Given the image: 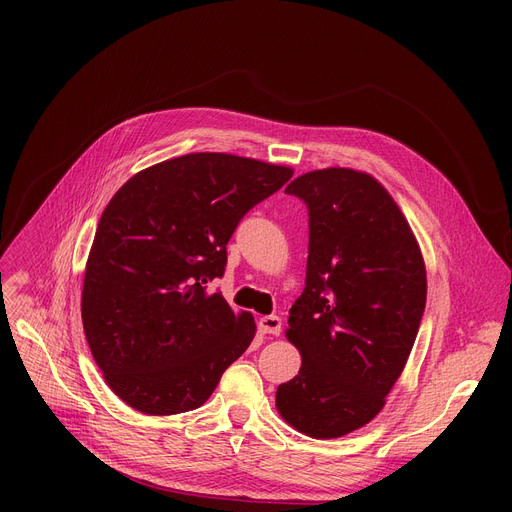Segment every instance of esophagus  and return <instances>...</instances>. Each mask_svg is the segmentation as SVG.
Masks as SVG:
<instances>
[{
  "instance_id": "34e87169",
  "label": "esophagus",
  "mask_w": 512,
  "mask_h": 512,
  "mask_svg": "<svg viewBox=\"0 0 512 512\" xmlns=\"http://www.w3.org/2000/svg\"><path fill=\"white\" fill-rule=\"evenodd\" d=\"M259 330L263 334L278 336L282 332V321L276 315H263V317H259Z\"/></svg>"
}]
</instances>
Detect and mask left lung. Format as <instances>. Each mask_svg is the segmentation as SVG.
Wrapping results in <instances>:
<instances>
[{"label": "left lung", "mask_w": 512, "mask_h": 512, "mask_svg": "<svg viewBox=\"0 0 512 512\" xmlns=\"http://www.w3.org/2000/svg\"><path fill=\"white\" fill-rule=\"evenodd\" d=\"M286 193L309 207V257L286 328L301 369L278 386L276 409L305 436L342 438L384 409L407 365L425 309V263L405 213L371 174L313 170Z\"/></svg>", "instance_id": "left-lung-1"}]
</instances>
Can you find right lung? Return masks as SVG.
Here are the masks:
<instances>
[{
	"label": "right lung",
	"mask_w": 512,
	"mask_h": 512,
	"mask_svg": "<svg viewBox=\"0 0 512 512\" xmlns=\"http://www.w3.org/2000/svg\"><path fill=\"white\" fill-rule=\"evenodd\" d=\"M292 168L232 153H186L128 178L101 213L80 315L105 384L145 415L201 407L255 338L203 284L224 274L240 218Z\"/></svg>",
	"instance_id": "add662e5"
}]
</instances>
